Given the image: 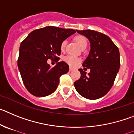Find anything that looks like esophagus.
Listing matches in <instances>:
<instances>
[{
	"label": "esophagus",
	"mask_w": 134,
	"mask_h": 134,
	"mask_svg": "<svg viewBox=\"0 0 134 134\" xmlns=\"http://www.w3.org/2000/svg\"><path fill=\"white\" fill-rule=\"evenodd\" d=\"M73 71V69L72 67H70L69 68V71Z\"/></svg>",
	"instance_id": "34e87169"
}]
</instances>
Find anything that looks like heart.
Wrapping results in <instances>:
<instances>
[{"label": "heart", "mask_w": 134, "mask_h": 134, "mask_svg": "<svg viewBox=\"0 0 134 134\" xmlns=\"http://www.w3.org/2000/svg\"><path fill=\"white\" fill-rule=\"evenodd\" d=\"M75 41L77 42V43L79 44V46L80 47L81 49H85L87 47V41L86 38L83 35L76 36V37H75ZM66 44H67L66 41H63L61 43V50L64 51V49H65ZM64 60L67 63H68L69 65L72 66V67H74V66L77 65L81 61L80 58H79L77 57L73 56V55H67V56L64 58Z\"/></svg>", "instance_id": "b5f03b06"}]
</instances>
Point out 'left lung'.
I'll return each mask as SVG.
<instances>
[{
  "mask_svg": "<svg viewBox=\"0 0 134 134\" xmlns=\"http://www.w3.org/2000/svg\"><path fill=\"white\" fill-rule=\"evenodd\" d=\"M91 43L90 52L83 65L90 73L79 69L81 77L75 81L76 90L83 97L97 99L108 93L113 86L120 65V51L108 36L93 30L77 31Z\"/></svg>",
  "mask_w": 134,
  "mask_h": 134,
  "instance_id": "1",
  "label": "left lung"
}]
</instances>
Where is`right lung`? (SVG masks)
I'll use <instances>...</instances> for the list:
<instances>
[{
	"mask_svg": "<svg viewBox=\"0 0 134 134\" xmlns=\"http://www.w3.org/2000/svg\"><path fill=\"white\" fill-rule=\"evenodd\" d=\"M76 31L48 26L34 30L20 45L18 67L26 90L36 97L53 93L59 83V78L69 71L64 61L58 62L61 44ZM48 59L58 63L53 68L47 63Z\"/></svg>",
	"mask_w": 134,
	"mask_h": 134,
	"instance_id": "add662e5",
	"label": "right lung"
}]
</instances>
